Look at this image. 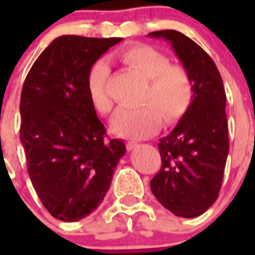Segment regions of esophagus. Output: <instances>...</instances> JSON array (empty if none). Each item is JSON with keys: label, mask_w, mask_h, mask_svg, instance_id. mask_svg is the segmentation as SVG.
<instances>
[{"label": "esophagus", "mask_w": 255, "mask_h": 255, "mask_svg": "<svg viewBox=\"0 0 255 255\" xmlns=\"http://www.w3.org/2000/svg\"><path fill=\"white\" fill-rule=\"evenodd\" d=\"M126 147H128V149L129 150L135 149V148L138 147V143H136V141H129V143L126 144Z\"/></svg>", "instance_id": "esophagus-1"}]
</instances>
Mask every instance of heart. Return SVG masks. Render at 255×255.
Instances as JSON below:
<instances>
[{"mask_svg": "<svg viewBox=\"0 0 255 255\" xmlns=\"http://www.w3.org/2000/svg\"><path fill=\"white\" fill-rule=\"evenodd\" d=\"M115 58L136 70L147 79L141 107L121 108L111 120L115 134L130 139L147 138L158 130L161 116L173 123L185 114L193 100V83L185 70L171 66L167 56L149 46H132L117 52ZM110 66L105 60L92 65L87 79L88 93L94 107L102 114L111 111L112 102L106 91Z\"/></svg>", "mask_w": 255, "mask_h": 255, "instance_id": "heart-1", "label": "heart"}]
</instances>
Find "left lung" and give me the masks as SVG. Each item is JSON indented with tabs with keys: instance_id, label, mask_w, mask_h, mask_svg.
<instances>
[{
	"instance_id": "8db88e82",
	"label": "left lung",
	"mask_w": 255,
	"mask_h": 255,
	"mask_svg": "<svg viewBox=\"0 0 255 255\" xmlns=\"http://www.w3.org/2000/svg\"><path fill=\"white\" fill-rule=\"evenodd\" d=\"M148 37L167 40L193 83L190 106L159 139L162 166L150 189L175 216L198 217L217 199L229 154L224 83L207 52L182 33L158 30Z\"/></svg>"
}]
</instances>
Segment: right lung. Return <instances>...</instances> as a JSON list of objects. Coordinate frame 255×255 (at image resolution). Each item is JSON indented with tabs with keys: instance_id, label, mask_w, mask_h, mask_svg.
<instances>
[{
	"instance_id": "1",
	"label": "right lung",
	"mask_w": 255,
	"mask_h": 255,
	"mask_svg": "<svg viewBox=\"0 0 255 255\" xmlns=\"http://www.w3.org/2000/svg\"><path fill=\"white\" fill-rule=\"evenodd\" d=\"M123 38L61 35L29 70L20 98V141L29 177L47 211L75 222L102 203L125 154L106 139L88 93L92 65Z\"/></svg>"
}]
</instances>
